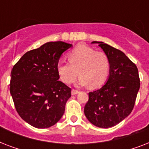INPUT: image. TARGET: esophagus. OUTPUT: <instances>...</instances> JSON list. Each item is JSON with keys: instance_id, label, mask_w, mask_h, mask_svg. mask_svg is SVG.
I'll return each mask as SVG.
<instances>
[{"instance_id": "esophagus-1", "label": "esophagus", "mask_w": 149, "mask_h": 149, "mask_svg": "<svg viewBox=\"0 0 149 149\" xmlns=\"http://www.w3.org/2000/svg\"><path fill=\"white\" fill-rule=\"evenodd\" d=\"M72 95H76V94H77V93H79V91H77V90H74V89H72Z\"/></svg>"}]
</instances>
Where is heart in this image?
<instances>
[{
	"mask_svg": "<svg viewBox=\"0 0 149 149\" xmlns=\"http://www.w3.org/2000/svg\"><path fill=\"white\" fill-rule=\"evenodd\" d=\"M69 63L59 61L57 72L61 80L70 84L80 76L77 84L98 87L105 83L110 72V61L103 52L96 51L85 45H79L67 55Z\"/></svg>",
	"mask_w": 149,
	"mask_h": 149,
	"instance_id": "heart-1",
	"label": "heart"
}]
</instances>
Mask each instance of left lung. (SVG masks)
<instances>
[{
	"mask_svg": "<svg viewBox=\"0 0 149 149\" xmlns=\"http://www.w3.org/2000/svg\"><path fill=\"white\" fill-rule=\"evenodd\" d=\"M97 43L110 61V72L106 84L89 93L84 107L86 118L98 127L115 126L129 115L140 88L139 70L123 52L103 42Z\"/></svg>",
	"mask_w": 149,
	"mask_h": 149,
	"instance_id": "8db88e82",
	"label": "left lung"
}]
</instances>
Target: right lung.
Wrapping results in <instances>:
<instances>
[{"label":"right lung","instance_id":"1","mask_svg":"<svg viewBox=\"0 0 149 149\" xmlns=\"http://www.w3.org/2000/svg\"><path fill=\"white\" fill-rule=\"evenodd\" d=\"M72 46L49 42L27 52L10 72V93L20 117L37 128L56 125L65 112L71 89L58 80L57 63Z\"/></svg>","mask_w":149,"mask_h":149}]
</instances>
